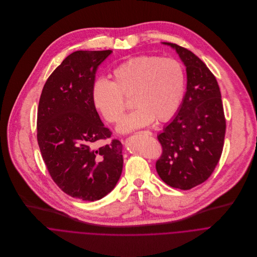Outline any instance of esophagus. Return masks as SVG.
Instances as JSON below:
<instances>
[{
	"label": "esophagus",
	"mask_w": 257,
	"mask_h": 257,
	"mask_svg": "<svg viewBox=\"0 0 257 257\" xmlns=\"http://www.w3.org/2000/svg\"><path fill=\"white\" fill-rule=\"evenodd\" d=\"M138 134H141V135H146V136H152V133L151 132H149V131H142V132H139V133H137V135Z\"/></svg>",
	"instance_id": "1"
}]
</instances>
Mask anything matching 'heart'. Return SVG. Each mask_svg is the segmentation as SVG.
I'll return each mask as SVG.
<instances>
[{
  "label": "heart",
  "instance_id": "b5f03b06",
  "mask_svg": "<svg viewBox=\"0 0 257 257\" xmlns=\"http://www.w3.org/2000/svg\"><path fill=\"white\" fill-rule=\"evenodd\" d=\"M185 92V72L172 58L141 56L130 59L113 71V81L99 79L92 88L94 107L108 122H117L124 98L136 109L126 114L117 132L125 134L157 119L166 121L178 110Z\"/></svg>",
  "mask_w": 257,
  "mask_h": 257
}]
</instances>
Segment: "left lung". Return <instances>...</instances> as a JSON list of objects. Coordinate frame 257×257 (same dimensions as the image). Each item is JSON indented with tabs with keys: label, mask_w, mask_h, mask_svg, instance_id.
I'll use <instances>...</instances> for the list:
<instances>
[{
	"label": "left lung",
	"mask_w": 257,
	"mask_h": 257,
	"mask_svg": "<svg viewBox=\"0 0 257 257\" xmlns=\"http://www.w3.org/2000/svg\"><path fill=\"white\" fill-rule=\"evenodd\" d=\"M175 49L186 68V92L173 119L158 135L163 153L156 162L160 178L174 188L187 190L206 181L223 151L226 120L218 82L190 50Z\"/></svg>",
	"instance_id": "1"
}]
</instances>
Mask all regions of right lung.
<instances>
[{
  "instance_id": "obj_1",
  "label": "right lung",
  "mask_w": 257,
  "mask_h": 257,
  "mask_svg": "<svg viewBox=\"0 0 257 257\" xmlns=\"http://www.w3.org/2000/svg\"><path fill=\"white\" fill-rule=\"evenodd\" d=\"M112 50H77L53 72L41 92L37 142L47 170L67 194L94 201L108 194L122 171V144L113 140L92 102L98 67Z\"/></svg>"
}]
</instances>
